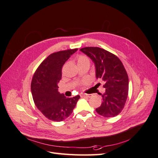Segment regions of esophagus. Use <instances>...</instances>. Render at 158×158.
<instances>
[{
	"mask_svg": "<svg viewBox=\"0 0 158 158\" xmlns=\"http://www.w3.org/2000/svg\"><path fill=\"white\" fill-rule=\"evenodd\" d=\"M80 96L81 97H85V98H91V97H92V95H91V94H80Z\"/></svg>",
	"mask_w": 158,
	"mask_h": 158,
	"instance_id": "34e87169",
	"label": "esophagus"
}]
</instances>
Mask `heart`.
<instances>
[{
    "label": "heart",
    "instance_id": "b5f03b06",
    "mask_svg": "<svg viewBox=\"0 0 158 158\" xmlns=\"http://www.w3.org/2000/svg\"><path fill=\"white\" fill-rule=\"evenodd\" d=\"M77 63H78V66L79 65H82V64H89L90 60H89V59L86 55H80L77 57Z\"/></svg>",
    "mask_w": 158,
    "mask_h": 158
}]
</instances>
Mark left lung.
<instances>
[{"mask_svg": "<svg viewBox=\"0 0 158 158\" xmlns=\"http://www.w3.org/2000/svg\"><path fill=\"white\" fill-rule=\"evenodd\" d=\"M92 59L95 65L96 78L103 81L106 88L101 106L95 109L104 117H113L120 113L128 94V77L118 57L98 47H86L80 49Z\"/></svg>", "mask_w": 158, "mask_h": 158, "instance_id": "8db88e82", "label": "left lung"}]
</instances>
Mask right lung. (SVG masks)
I'll list each match as a JSON object with an SVG mask.
<instances>
[{
	"label": "right lung",
	"mask_w": 158,
	"mask_h": 158,
	"mask_svg": "<svg viewBox=\"0 0 158 158\" xmlns=\"http://www.w3.org/2000/svg\"><path fill=\"white\" fill-rule=\"evenodd\" d=\"M78 49L60 51L49 55L33 76L31 90L37 108L51 121L59 122L69 117L80 98L78 95L66 98L58 92L62 68L70 55Z\"/></svg>",
	"instance_id": "obj_1"
}]
</instances>
